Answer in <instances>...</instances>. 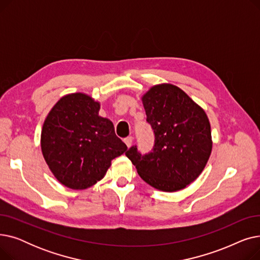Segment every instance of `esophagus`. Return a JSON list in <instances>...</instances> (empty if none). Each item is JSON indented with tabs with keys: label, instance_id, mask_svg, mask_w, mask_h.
<instances>
[{
	"label": "esophagus",
	"instance_id": "esophagus-1",
	"mask_svg": "<svg viewBox=\"0 0 260 260\" xmlns=\"http://www.w3.org/2000/svg\"><path fill=\"white\" fill-rule=\"evenodd\" d=\"M133 141H134V138L133 137H127L124 139V142L125 144L127 145V147H129L132 144H133Z\"/></svg>",
	"mask_w": 260,
	"mask_h": 260
}]
</instances>
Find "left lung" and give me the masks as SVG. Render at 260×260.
<instances>
[{"label":"left lung","instance_id":"8db88e82","mask_svg":"<svg viewBox=\"0 0 260 260\" xmlns=\"http://www.w3.org/2000/svg\"><path fill=\"white\" fill-rule=\"evenodd\" d=\"M141 100L155 144L144 156L137 146L125 155L147 184L163 192L183 189L198 178L211 156L209 118L181 88L170 83L152 86Z\"/></svg>","mask_w":260,"mask_h":260}]
</instances>
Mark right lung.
I'll return each instance as SVG.
<instances>
[{
    "instance_id": "obj_1",
    "label": "right lung",
    "mask_w": 260,
    "mask_h": 260,
    "mask_svg": "<svg viewBox=\"0 0 260 260\" xmlns=\"http://www.w3.org/2000/svg\"><path fill=\"white\" fill-rule=\"evenodd\" d=\"M100 102L84 92L63 95L48 113L41 133V149L56 179L72 189L100 181L112 160L127 146L113 122L99 116Z\"/></svg>"
}]
</instances>
